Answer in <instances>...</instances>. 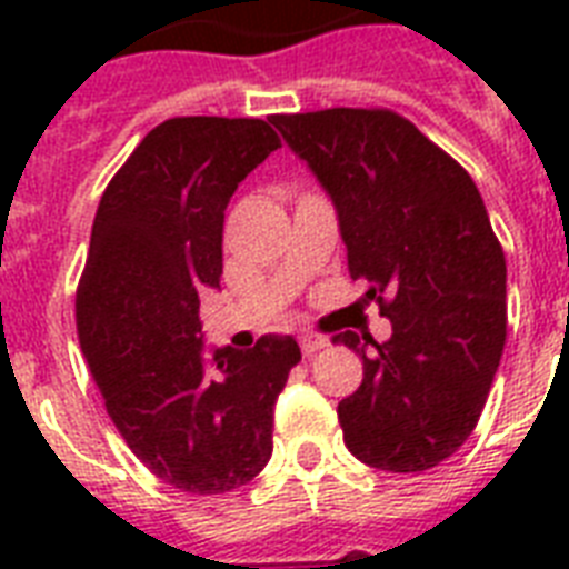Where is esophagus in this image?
Wrapping results in <instances>:
<instances>
[{
    "instance_id": "obj_1",
    "label": "esophagus",
    "mask_w": 569,
    "mask_h": 569,
    "mask_svg": "<svg viewBox=\"0 0 569 569\" xmlns=\"http://www.w3.org/2000/svg\"><path fill=\"white\" fill-rule=\"evenodd\" d=\"M298 342H301V351L307 357H312L316 351H321V348L328 346V339L319 337V333H301V337H298Z\"/></svg>"
}]
</instances>
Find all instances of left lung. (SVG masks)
I'll list each match as a JSON object with an SVG mask.
<instances>
[{"label": "left lung", "mask_w": 569, "mask_h": 569, "mask_svg": "<svg viewBox=\"0 0 569 569\" xmlns=\"http://www.w3.org/2000/svg\"><path fill=\"white\" fill-rule=\"evenodd\" d=\"M274 127L333 200L351 280L392 321L387 342L333 337L363 357V383L337 407L348 451L387 472L437 467L476 428L508 333L485 200L396 111L274 114Z\"/></svg>", "instance_id": "8db88e82"}]
</instances>
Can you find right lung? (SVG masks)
<instances>
[{
  "mask_svg": "<svg viewBox=\"0 0 569 569\" xmlns=\"http://www.w3.org/2000/svg\"><path fill=\"white\" fill-rule=\"evenodd\" d=\"M280 147L257 118H171L114 173L76 292V330L111 422L186 493H227L271 458L274 405L301 348L257 339L203 357L200 292L223 271L232 191Z\"/></svg>",
  "mask_w": 569,
  "mask_h": 569,
  "instance_id": "add662e5",
  "label": "right lung"
}]
</instances>
